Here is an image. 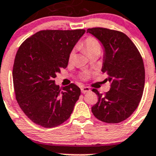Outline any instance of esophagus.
I'll return each instance as SVG.
<instances>
[{"instance_id": "34e87169", "label": "esophagus", "mask_w": 156, "mask_h": 156, "mask_svg": "<svg viewBox=\"0 0 156 156\" xmlns=\"http://www.w3.org/2000/svg\"><path fill=\"white\" fill-rule=\"evenodd\" d=\"M81 92H82L83 94H85V93H87V92H89V91H90V89L89 87H81Z\"/></svg>"}]
</instances>
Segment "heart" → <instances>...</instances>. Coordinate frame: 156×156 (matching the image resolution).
Masks as SVG:
<instances>
[{"instance_id":"heart-1","label":"heart","mask_w":156,"mask_h":156,"mask_svg":"<svg viewBox=\"0 0 156 156\" xmlns=\"http://www.w3.org/2000/svg\"><path fill=\"white\" fill-rule=\"evenodd\" d=\"M83 47L84 48L89 55H93V54H100L101 51V49H102V46H101L100 41L94 37H88L87 38H86L83 43ZM75 50H72L69 53V60L70 62L73 61L75 58ZM88 76H89V74L87 73H83L81 75V78L87 79Z\"/></svg>"}]
</instances>
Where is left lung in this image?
Masks as SVG:
<instances>
[{
  "instance_id": "obj_1",
  "label": "left lung",
  "mask_w": 156,
  "mask_h": 156,
  "mask_svg": "<svg viewBox=\"0 0 156 156\" xmlns=\"http://www.w3.org/2000/svg\"><path fill=\"white\" fill-rule=\"evenodd\" d=\"M105 48L102 73L111 87L105 94L94 88L98 101L91 108L97 119L107 123H117L133 114L142 98L145 72L137 47L125 34L117 30L95 27L87 29Z\"/></svg>"
}]
</instances>
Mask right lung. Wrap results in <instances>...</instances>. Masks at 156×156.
<instances>
[{
    "mask_svg": "<svg viewBox=\"0 0 156 156\" xmlns=\"http://www.w3.org/2000/svg\"><path fill=\"white\" fill-rule=\"evenodd\" d=\"M84 30H41L20 45L12 77L19 107L31 121L45 128L70 117L80 95L74 83L59 87L54 79L67 67L69 55Z\"/></svg>",
    "mask_w": 156,
    "mask_h": 156,
    "instance_id": "add662e5",
    "label": "right lung"
}]
</instances>
